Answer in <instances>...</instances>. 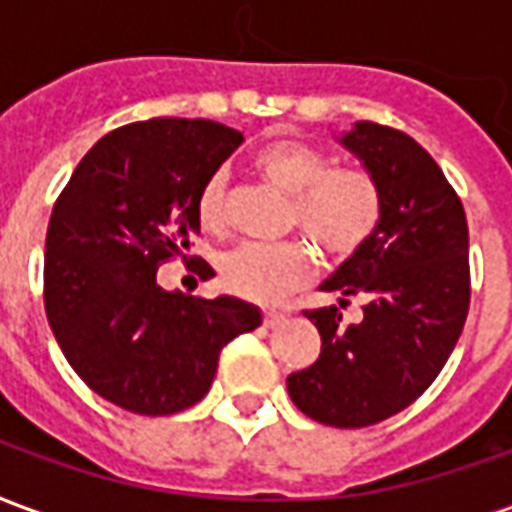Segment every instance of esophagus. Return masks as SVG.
<instances>
[{"label":"esophagus","instance_id":"obj_1","mask_svg":"<svg viewBox=\"0 0 512 512\" xmlns=\"http://www.w3.org/2000/svg\"><path fill=\"white\" fill-rule=\"evenodd\" d=\"M263 323H266L268 329H277L279 323H285V315H282V312H266V315H263Z\"/></svg>","mask_w":512,"mask_h":512}]
</instances>
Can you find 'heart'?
Segmentation results:
<instances>
[{"label": "heart", "mask_w": 512, "mask_h": 512, "mask_svg": "<svg viewBox=\"0 0 512 512\" xmlns=\"http://www.w3.org/2000/svg\"><path fill=\"white\" fill-rule=\"evenodd\" d=\"M257 169L293 194L290 219L334 257L354 255L381 222V194L359 169H332V158L299 139H277L255 156ZM197 216L219 227L224 216V175L216 172L197 194ZM312 268V252L301 241H244L219 263L224 288L252 301H274L301 285Z\"/></svg>", "instance_id": "obj_1"}]
</instances>
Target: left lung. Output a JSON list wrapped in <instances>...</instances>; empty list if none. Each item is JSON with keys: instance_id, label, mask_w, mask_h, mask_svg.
<instances>
[{"instance_id": "8db88e82", "label": "left lung", "mask_w": 512, "mask_h": 512, "mask_svg": "<svg viewBox=\"0 0 512 512\" xmlns=\"http://www.w3.org/2000/svg\"><path fill=\"white\" fill-rule=\"evenodd\" d=\"M337 142L381 194V222L321 290L367 299L359 323L307 312L321 356L290 373L288 395L315 422L367 428L411 406L439 376L469 312V227L458 194L422 145L359 120Z\"/></svg>"}]
</instances>
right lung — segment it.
<instances>
[{
    "label": "right lung",
    "mask_w": 512,
    "mask_h": 512,
    "mask_svg": "<svg viewBox=\"0 0 512 512\" xmlns=\"http://www.w3.org/2000/svg\"><path fill=\"white\" fill-rule=\"evenodd\" d=\"M241 142L211 120L117 128L90 147L51 211V332L76 376L126 411L164 417L200 403L224 345L263 323L235 296L194 299L156 282L161 263L189 252L202 183Z\"/></svg>",
    "instance_id": "add662e5"
}]
</instances>
